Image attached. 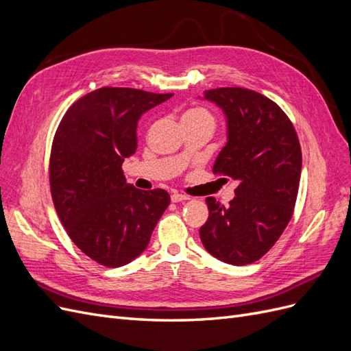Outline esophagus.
Masks as SVG:
<instances>
[{"label": "esophagus", "mask_w": 351, "mask_h": 351, "mask_svg": "<svg viewBox=\"0 0 351 351\" xmlns=\"http://www.w3.org/2000/svg\"><path fill=\"white\" fill-rule=\"evenodd\" d=\"M189 196L186 195H180V193H173L171 195V200L174 202V204H178V202H183V200H187Z\"/></svg>", "instance_id": "34e87169"}]
</instances>
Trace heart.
Here are the masks:
<instances>
[{
    "mask_svg": "<svg viewBox=\"0 0 351 351\" xmlns=\"http://www.w3.org/2000/svg\"><path fill=\"white\" fill-rule=\"evenodd\" d=\"M183 123L187 121H193V123H209V124H214V115H212L206 108H202V107H195V108H190L183 114Z\"/></svg>",
    "mask_w": 351,
    "mask_h": 351,
    "instance_id": "b5f03b06",
    "label": "heart"
}]
</instances>
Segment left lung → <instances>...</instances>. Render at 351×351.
Instances as JSON below:
<instances>
[{
	"label": "left lung",
	"mask_w": 351,
	"mask_h": 351,
	"mask_svg": "<svg viewBox=\"0 0 351 351\" xmlns=\"http://www.w3.org/2000/svg\"><path fill=\"white\" fill-rule=\"evenodd\" d=\"M227 119V143L212 171L239 183L228 206L206 197L205 249L230 265H249L267 253L289 224L299 192L302 149L289 117L263 95L244 88L205 90Z\"/></svg>",
	"instance_id": "obj_1"
}]
</instances>
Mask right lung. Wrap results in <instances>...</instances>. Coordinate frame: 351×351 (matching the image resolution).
<instances>
[{
	"label": "right lung",
	"instance_id": "obj_1",
	"mask_svg": "<svg viewBox=\"0 0 351 351\" xmlns=\"http://www.w3.org/2000/svg\"><path fill=\"white\" fill-rule=\"evenodd\" d=\"M173 97L132 88H101L62 117L49 158L51 196L76 246L104 267L119 268L147 247L169 205L162 189L125 183L121 165L137 149V121Z\"/></svg>",
	"mask_w": 351,
	"mask_h": 351
}]
</instances>
